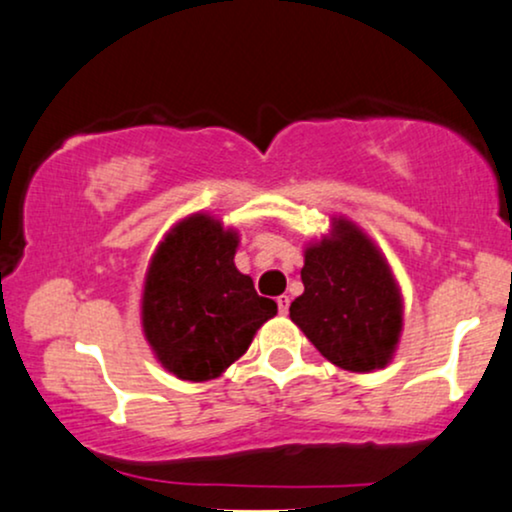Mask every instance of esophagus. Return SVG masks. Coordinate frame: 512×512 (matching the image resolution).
Here are the masks:
<instances>
[{"instance_id":"obj_1","label":"esophagus","mask_w":512,"mask_h":512,"mask_svg":"<svg viewBox=\"0 0 512 512\" xmlns=\"http://www.w3.org/2000/svg\"><path fill=\"white\" fill-rule=\"evenodd\" d=\"M276 303H279L281 315H288V305H291V298H288V295H279V298H276Z\"/></svg>"}]
</instances>
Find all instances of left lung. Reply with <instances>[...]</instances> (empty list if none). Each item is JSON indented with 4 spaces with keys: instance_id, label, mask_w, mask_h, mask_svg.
<instances>
[{
    "instance_id": "1",
    "label": "left lung",
    "mask_w": 512,
    "mask_h": 512,
    "mask_svg": "<svg viewBox=\"0 0 512 512\" xmlns=\"http://www.w3.org/2000/svg\"><path fill=\"white\" fill-rule=\"evenodd\" d=\"M305 291L291 319L326 360L348 372H374L396 355L403 293L391 264L355 221L331 217V229L305 245Z\"/></svg>"
}]
</instances>
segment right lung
I'll use <instances>...</instances> for the list:
<instances>
[{"label":"right lung","mask_w":512,"mask_h":512,"mask_svg":"<svg viewBox=\"0 0 512 512\" xmlns=\"http://www.w3.org/2000/svg\"><path fill=\"white\" fill-rule=\"evenodd\" d=\"M240 236L207 212L176 221L152 252L140 322L166 372L183 381L217 379L276 315L248 274L236 269Z\"/></svg>","instance_id":"obj_1"}]
</instances>
